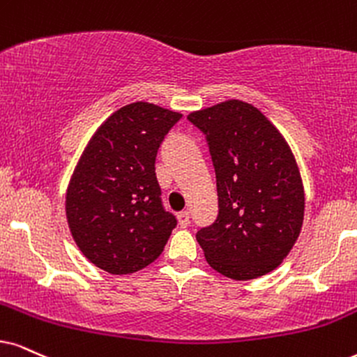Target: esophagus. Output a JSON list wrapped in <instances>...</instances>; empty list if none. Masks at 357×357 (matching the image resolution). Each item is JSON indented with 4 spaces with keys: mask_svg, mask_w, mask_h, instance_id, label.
Wrapping results in <instances>:
<instances>
[{
    "mask_svg": "<svg viewBox=\"0 0 357 357\" xmlns=\"http://www.w3.org/2000/svg\"><path fill=\"white\" fill-rule=\"evenodd\" d=\"M178 222L181 227H188L189 224H191V215H189L188 211L181 212V214H178Z\"/></svg>",
    "mask_w": 357,
    "mask_h": 357,
    "instance_id": "34e87169",
    "label": "esophagus"
}]
</instances>
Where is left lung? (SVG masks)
Instances as JSON below:
<instances>
[{"instance_id":"8db88e82","label":"left lung","mask_w":357,"mask_h":357,"mask_svg":"<svg viewBox=\"0 0 357 357\" xmlns=\"http://www.w3.org/2000/svg\"><path fill=\"white\" fill-rule=\"evenodd\" d=\"M188 120L206 135L218 184V219L196 234L207 264L232 280L264 277L290 254L303 225L295 155L252 103L225 100Z\"/></svg>"}]
</instances>
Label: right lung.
I'll use <instances>...</instances> for the list:
<instances>
[{
    "label": "right lung",
    "mask_w": 357,
    "mask_h": 357,
    "mask_svg": "<svg viewBox=\"0 0 357 357\" xmlns=\"http://www.w3.org/2000/svg\"><path fill=\"white\" fill-rule=\"evenodd\" d=\"M179 112L133 102L89 139L70 176L66 215L85 259L114 275L145 268L163 252L176 218L161 204L158 148Z\"/></svg>",
    "instance_id": "right-lung-1"
}]
</instances>
